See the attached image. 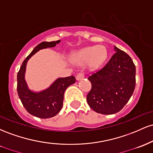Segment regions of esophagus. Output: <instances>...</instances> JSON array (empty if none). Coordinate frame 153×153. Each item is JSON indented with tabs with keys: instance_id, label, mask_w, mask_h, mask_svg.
<instances>
[{
	"instance_id": "esophagus-1",
	"label": "esophagus",
	"mask_w": 153,
	"mask_h": 153,
	"mask_svg": "<svg viewBox=\"0 0 153 153\" xmlns=\"http://www.w3.org/2000/svg\"><path fill=\"white\" fill-rule=\"evenodd\" d=\"M84 77H85V74H84V73H80L77 75L76 79L78 80H81V79L83 78Z\"/></svg>"
}]
</instances>
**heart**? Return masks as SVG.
<instances>
[{"instance_id": "obj_1", "label": "heart", "mask_w": 153, "mask_h": 153, "mask_svg": "<svg viewBox=\"0 0 153 153\" xmlns=\"http://www.w3.org/2000/svg\"><path fill=\"white\" fill-rule=\"evenodd\" d=\"M107 57V51L102 46L89 47L84 48L75 54V59L80 62H88L91 61L94 66L101 65Z\"/></svg>"}]
</instances>
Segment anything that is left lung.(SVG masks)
Segmentation results:
<instances>
[{
    "label": "left lung",
    "instance_id": "1",
    "mask_svg": "<svg viewBox=\"0 0 153 153\" xmlns=\"http://www.w3.org/2000/svg\"><path fill=\"white\" fill-rule=\"evenodd\" d=\"M115 53L107 64L88 77L91 89L87 103L96 112L113 114L126 105L134 91L136 68L124 51L114 47Z\"/></svg>",
    "mask_w": 153,
    "mask_h": 153
}]
</instances>
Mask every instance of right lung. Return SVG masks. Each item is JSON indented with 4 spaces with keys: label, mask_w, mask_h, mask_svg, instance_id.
Here are the masks:
<instances>
[{
    "label": "right lung",
    "mask_w": 153,
    "mask_h": 153,
    "mask_svg": "<svg viewBox=\"0 0 153 153\" xmlns=\"http://www.w3.org/2000/svg\"><path fill=\"white\" fill-rule=\"evenodd\" d=\"M60 40L43 42L38 45L23 62L17 74V91L23 106L29 114L41 119L53 117L60 111L62 107L64 93L66 88L75 82L74 76L57 78L46 90L36 93L29 90L24 78L27 61L38 51L55 47Z\"/></svg>",
    "instance_id": "obj_1"
}]
</instances>
